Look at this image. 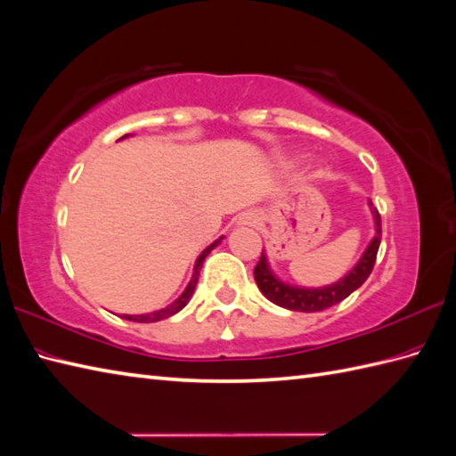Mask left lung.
<instances>
[{"mask_svg": "<svg viewBox=\"0 0 456 456\" xmlns=\"http://www.w3.org/2000/svg\"><path fill=\"white\" fill-rule=\"evenodd\" d=\"M369 206H371L373 217H375V239L371 240V245H369V248L365 250L362 260L355 264V268L349 272L346 278H342L340 281H336L332 285H326V288H319V289L293 288V285L283 283L276 276H273L268 268L266 256H264V252H262L258 264L254 266V280H256V283H258V289L266 295L272 303L283 306V309L299 311V313H319V311L328 309V306L344 301L347 295H352L359 288V285H363V281L371 276L375 260H377V252H379L383 229H380V216L371 200H369Z\"/></svg>", "mask_w": 456, "mask_h": 456, "instance_id": "left-lung-1", "label": "left lung"}]
</instances>
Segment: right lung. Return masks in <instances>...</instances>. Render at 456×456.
I'll use <instances>...</instances> for the list:
<instances>
[{
    "mask_svg": "<svg viewBox=\"0 0 456 456\" xmlns=\"http://www.w3.org/2000/svg\"><path fill=\"white\" fill-rule=\"evenodd\" d=\"M122 137H126V135H122ZM219 240H216L214 245H209L202 254H200V258H198V262H196V268H194V276H192V280H190V283H188V288L184 289V293L180 295V297L173 303V305H168V306H165V309H161V311H155V313H147V314H135V316H130V314H124V319H128V321H134V322H157V321H163V319H168V316H173L175 313H178L180 309H183V306L190 301V297H192V293H194V288H196V283H198V276H200V268H202V262L206 260V256L209 254V250L214 248L216 245H217Z\"/></svg>",
    "mask_w": 456,
    "mask_h": 456,
    "instance_id": "right-lung-1",
    "label": "right lung"
}]
</instances>
